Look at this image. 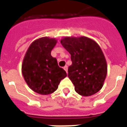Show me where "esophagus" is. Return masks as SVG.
<instances>
[{"mask_svg":"<svg viewBox=\"0 0 127 127\" xmlns=\"http://www.w3.org/2000/svg\"><path fill=\"white\" fill-rule=\"evenodd\" d=\"M63 68H64V70L66 71V73H67V71H68V66H64Z\"/></svg>","mask_w":127,"mask_h":127,"instance_id":"34e87169","label":"esophagus"}]
</instances>
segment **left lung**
<instances>
[{
  "label": "left lung",
  "mask_w": 127,
  "mask_h": 127,
  "mask_svg": "<svg viewBox=\"0 0 127 127\" xmlns=\"http://www.w3.org/2000/svg\"><path fill=\"white\" fill-rule=\"evenodd\" d=\"M61 44L71 54L72 64L68 77L75 90L83 96L98 92L107 75V63L104 53L96 42L85 36L64 37Z\"/></svg>",
  "instance_id": "obj_1"
}]
</instances>
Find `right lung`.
<instances>
[{"instance_id": "right-lung-1", "label": "right lung", "mask_w": 127, "mask_h": 127, "mask_svg": "<svg viewBox=\"0 0 127 127\" xmlns=\"http://www.w3.org/2000/svg\"><path fill=\"white\" fill-rule=\"evenodd\" d=\"M56 43L55 38L40 37L31 44L24 56L21 66L23 78L30 89L39 94L54 92L61 81L66 77L56 58L51 56Z\"/></svg>"}]
</instances>
